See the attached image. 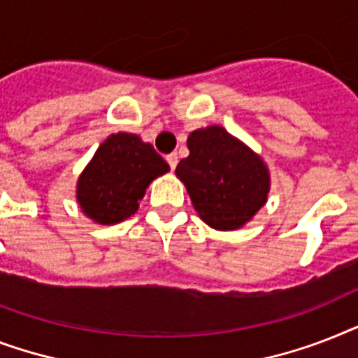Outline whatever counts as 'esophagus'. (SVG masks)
Returning <instances> with one entry per match:
<instances>
[{"mask_svg": "<svg viewBox=\"0 0 358 358\" xmlns=\"http://www.w3.org/2000/svg\"><path fill=\"white\" fill-rule=\"evenodd\" d=\"M167 163H169V167L173 169H176V165H178V154H176V152H173V154H169L167 156Z\"/></svg>", "mask_w": 358, "mask_h": 358, "instance_id": "1", "label": "esophagus"}]
</instances>
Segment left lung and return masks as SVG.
I'll use <instances>...</instances> for the list:
<instances>
[{"label": "left lung", "instance_id": "left-lung-1", "mask_svg": "<svg viewBox=\"0 0 358 358\" xmlns=\"http://www.w3.org/2000/svg\"><path fill=\"white\" fill-rule=\"evenodd\" d=\"M189 156L176 167L199 217L215 230H238L267 201L269 171L258 154L221 126L191 131Z\"/></svg>", "mask_w": 358, "mask_h": 358}]
</instances>
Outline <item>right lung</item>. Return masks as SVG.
<instances>
[{
    "mask_svg": "<svg viewBox=\"0 0 358 358\" xmlns=\"http://www.w3.org/2000/svg\"><path fill=\"white\" fill-rule=\"evenodd\" d=\"M167 171V162L154 146L143 143L139 135L119 131L98 146L80 174L76 199L94 223H120L137 212L152 180Z\"/></svg>",
    "mask_w": 358,
    "mask_h": 358,
    "instance_id": "right-lung-1",
    "label": "right lung"
}]
</instances>
